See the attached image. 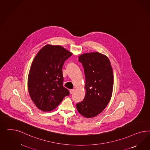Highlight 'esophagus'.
Returning a JSON list of instances; mask_svg holds the SVG:
<instances>
[{"mask_svg": "<svg viewBox=\"0 0 150 150\" xmlns=\"http://www.w3.org/2000/svg\"><path fill=\"white\" fill-rule=\"evenodd\" d=\"M74 91H75V89L70 90V94H72Z\"/></svg>", "mask_w": 150, "mask_h": 150, "instance_id": "1", "label": "esophagus"}]
</instances>
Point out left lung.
I'll use <instances>...</instances> for the list:
<instances>
[{
	"label": "left lung",
	"instance_id": "1",
	"mask_svg": "<svg viewBox=\"0 0 150 150\" xmlns=\"http://www.w3.org/2000/svg\"><path fill=\"white\" fill-rule=\"evenodd\" d=\"M85 75L86 94L77 103V111L87 118L100 113L111 99L113 88V73L108 58L98 52L84 53L79 57Z\"/></svg>",
	"mask_w": 150,
	"mask_h": 150
}]
</instances>
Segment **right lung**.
I'll list each match as a JSON object with an SVG mask.
<instances>
[{
  "label": "right lung",
  "mask_w": 150,
  "mask_h": 150,
  "mask_svg": "<svg viewBox=\"0 0 150 150\" xmlns=\"http://www.w3.org/2000/svg\"><path fill=\"white\" fill-rule=\"evenodd\" d=\"M71 55L60 45H47L35 56L27 83L30 97L38 109L52 111L69 95L68 90L63 87L62 68Z\"/></svg>",
  "instance_id": "right-lung-1"
}]
</instances>
